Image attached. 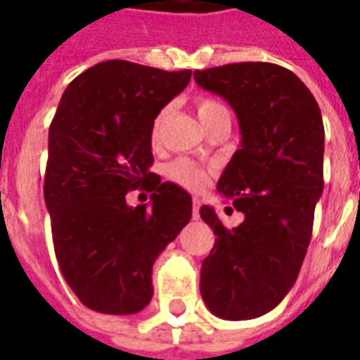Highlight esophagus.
I'll return each mask as SVG.
<instances>
[{
  "label": "esophagus",
  "mask_w": 360,
  "mask_h": 360,
  "mask_svg": "<svg viewBox=\"0 0 360 360\" xmlns=\"http://www.w3.org/2000/svg\"><path fill=\"white\" fill-rule=\"evenodd\" d=\"M198 216H200V200L195 198L193 200V219H198Z\"/></svg>",
  "instance_id": "34e87169"
}]
</instances>
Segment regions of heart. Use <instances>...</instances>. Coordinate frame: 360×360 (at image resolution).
I'll list each match as a JSON object with an SVG mask.
<instances>
[{"instance_id": "obj_1", "label": "heart", "mask_w": 360, "mask_h": 360, "mask_svg": "<svg viewBox=\"0 0 360 360\" xmlns=\"http://www.w3.org/2000/svg\"><path fill=\"white\" fill-rule=\"evenodd\" d=\"M196 113H198V117H200L204 127L208 125L210 121H214L216 117H219V115H229L226 105L218 102V100H212V98H198L196 100ZM165 119H167V108L158 111L156 117L152 121L150 136H152L154 142L160 141V136H162ZM165 177L173 181L175 185L187 188V191H202L208 185L210 172L206 167H202V165L193 162V160L177 158V160H173L172 164H167V167H165Z\"/></svg>"}]
</instances>
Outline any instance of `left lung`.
I'll return each instance as SVG.
<instances>
[{
    "label": "left lung",
    "mask_w": 360,
    "mask_h": 360,
    "mask_svg": "<svg viewBox=\"0 0 360 360\" xmlns=\"http://www.w3.org/2000/svg\"><path fill=\"white\" fill-rule=\"evenodd\" d=\"M195 81L227 100L239 121L241 148L218 193L245 216L227 229L212 206L200 208L216 235L202 260L200 295L216 316L250 320L289 293L309 249L324 188L322 113L304 82L274 63L212 67L195 71Z\"/></svg>",
    "instance_id": "8db88e82"
}]
</instances>
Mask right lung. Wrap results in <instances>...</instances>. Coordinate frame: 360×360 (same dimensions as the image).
I'll return each instance as SVG.
<instances>
[{
    "mask_svg": "<svg viewBox=\"0 0 360 360\" xmlns=\"http://www.w3.org/2000/svg\"><path fill=\"white\" fill-rule=\"evenodd\" d=\"M191 73L110 59L61 96L48 136L44 200L59 270L96 312L144 309L158 255L191 219L187 191L150 172L152 121ZM139 186L153 193L150 209L126 204V193Z\"/></svg>",
    "mask_w": 360,
    "mask_h": 360,
    "instance_id": "add662e5",
    "label": "right lung"
}]
</instances>
